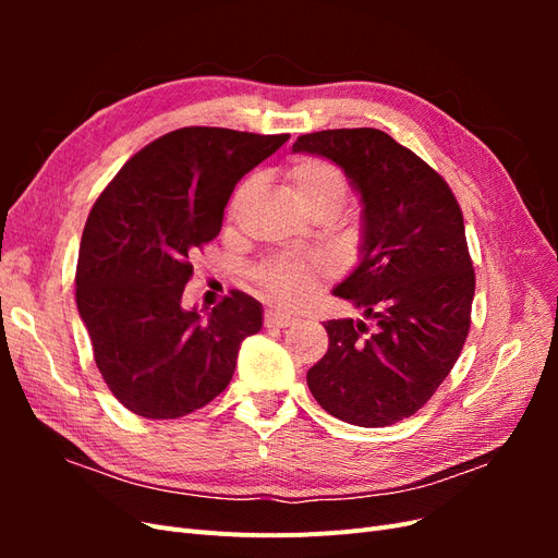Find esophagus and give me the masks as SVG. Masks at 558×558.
I'll use <instances>...</instances> for the list:
<instances>
[{
	"mask_svg": "<svg viewBox=\"0 0 558 558\" xmlns=\"http://www.w3.org/2000/svg\"><path fill=\"white\" fill-rule=\"evenodd\" d=\"M295 316L286 314V312H277V310H267L265 312V326L267 328H289L295 324Z\"/></svg>",
	"mask_w": 558,
	"mask_h": 558,
	"instance_id": "34e87169",
	"label": "esophagus"
}]
</instances>
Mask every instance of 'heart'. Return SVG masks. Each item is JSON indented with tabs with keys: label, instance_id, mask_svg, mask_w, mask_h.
<instances>
[{
	"label": "heart",
	"instance_id": "1",
	"mask_svg": "<svg viewBox=\"0 0 558 558\" xmlns=\"http://www.w3.org/2000/svg\"><path fill=\"white\" fill-rule=\"evenodd\" d=\"M295 197L312 216L314 214H337L349 197V179L344 172L330 160L302 156L295 158L286 170ZM256 189V179H246L232 193L228 214L234 218L244 207V202ZM330 275V265L320 256L307 258H275L253 269L258 289L283 307H300L307 302L314 291Z\"/></svg>",
	"mask_w": 558,
	"mask_h": 558
}]
</instances>
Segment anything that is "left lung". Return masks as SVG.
<instances>
[{
    "instance_id": "8db88e82",
    "label": "left lung",
    "mask_w": 558,
    "mask_h": 558,
    "mask_svg": "<svg viewBox=\"0 0 558 558\" xmlns=\"http://www.w3.org/2000/svg\"><path fill=\"white\" fill-rule=\"evenodd\" d=\"M295 154L340 165L361 195V263L332 291L365 320H326L328 351L307 386L328 414L363 428L412 416L459 361L475 269L447 181L375 128L302 134Z\"/></svg>"
}]
</instances>
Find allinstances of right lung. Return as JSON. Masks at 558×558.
I'll return each instance as SVG.
<instances>
[{
  "label": "right lung",
  "mask_w": 558,
  "mask_h": 558,
  "mask_svg": "<svg viewBox=\"0 0 558 558\" xmlns=\"http://www.w3.org/2000/svg\"><path fill=\"white\" fill-rule=\"evenodd\" d=\"M289 134L181 128L134 154L97 197L83 228L76 307L99 375L146 418H177L226 391L238 351L263 326L242 291L202 316L183 310L191 256L223 226L238 181Z\"/></svg>",
  "instance_id": "obj_1"
}]
</instances>
